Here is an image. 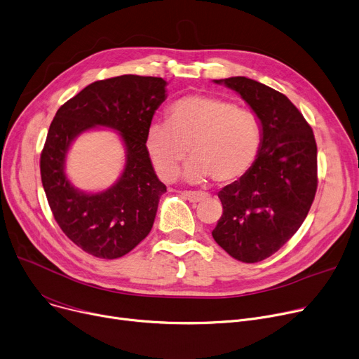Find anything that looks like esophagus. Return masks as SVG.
Wrapping results in <instances>:
<instances>
[{
  "label": "esophagus",
  "mask_w": 359,
  "mask_h": 359,
  "mask_svg": "<svg viewBox=\"0 0 359 359\" xmlns=\"http://www.w3.org/2000/svg\"><path fill=\"white\" fill-rule=\"evenodd\" d=\"M188 201L191 203H198V201H203L205 198H208V194L207 193H200V191H182L181 193Z\"/></svg>",
  "instance_id": "obj_1"
}]
</instances>
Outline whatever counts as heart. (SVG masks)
Returning <instances> with one entry per match:
<instances>
[{"instance_id":"heart-1","label":"heart","mask_w":359,"mask_h":359,"mask_svg":"<svg viewBox=\"0 0 359 359\" xmlns=\"http://www.w3.org/2000/svg\"><path fill=\"white\" fill-rule=\"evenodd\" d=\"M262 142L255 113L233 101L191 94L174 101L166 121H154L146 132V151L163 181L177 178L189 152L185 177L201 182L230 184L254 166Z\"/></svg>"}]
</instances>
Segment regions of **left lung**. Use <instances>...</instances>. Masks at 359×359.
Segmentation results:
<instances>
[{"label": "left lung", "instance_id": "obj_1", "mask_svg": "<svg viewBox=\"0 0 359 359\" xmlns=\"http://www.w3.org/2000/svg\"><path fill=\"white\" fill-rule=\"evenodd\" d=\"M215 82L241 94L262 126L254 166L219 191L223 215L212 231L231 258L254 264L276 254L304 222L318 189V146L284 94L245 76Z\"/></svg>", "mask_w": 359, "mask_h": 359}]
</instances>
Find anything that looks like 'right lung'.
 <instances>
[{
  "label": "right lung",
  "instance_id": "right-lung-1",
  "mask_svg": "<svg viewBox=\"0 0 359 359\" xmlns=\"http://www.w3.org/2000/svg\"><path fill=\"white\" fill-rule=\"evenodd\" d=\"M166 81L121 75L90 83L60 105L40 155V177L59 227L87 254L116 259L129 254L154 226L158 203L166 191L146 151V132L166 98ZM104 125L117 130L128 151L121 180L109 190L87 195L62 171L70 142Z\"/></svg>",
  "mask_w": 359,
  "mask_h": 359
}]
</instances>
